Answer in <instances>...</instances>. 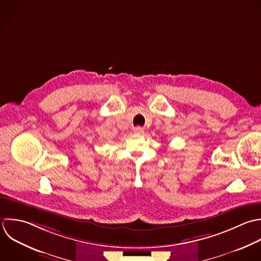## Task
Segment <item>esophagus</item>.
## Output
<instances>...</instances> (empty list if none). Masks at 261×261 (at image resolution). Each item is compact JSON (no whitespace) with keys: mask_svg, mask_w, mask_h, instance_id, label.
<instances>
[{"mask_svg":"<svg viewBox=\"0 0 261 261\" xmlns=\"http://www.w3.org/2000/svg\"><path fill=\"white\" fill-rule=\"evenodd\" d=\"M133 131H134V133L141 134V133H143V128H141V127H135V128H133Z\"/></svg>","mask_w":261,"mask_h":261,"instance_id":"34e87169","label":"esophagus"}]
</instances>
